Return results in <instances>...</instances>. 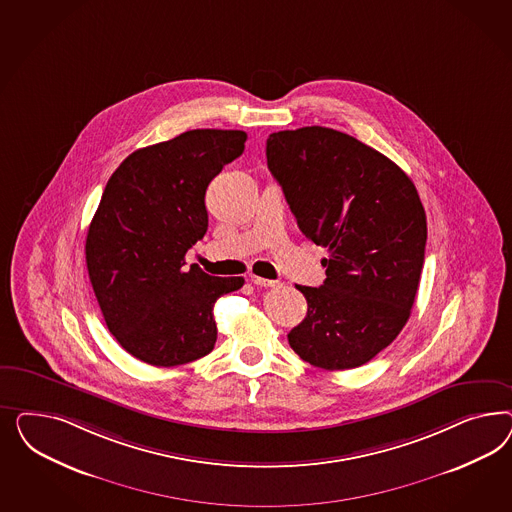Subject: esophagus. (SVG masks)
Wrapping results in <instances>:
<instances>
[{"instance_id":"esophagus-1","label":"esophagus","mask_w":512,"mask_h":512,"mask_svg":"<svg viewBox=\"0 0 512 512\" xmlns=\"http://www.w3.org/2000/svg\"><path fill=\"white\" fill-rule=\"evenodd\" d=\"M251 281H253L257 287H276V285H278V281H274V279H264L259 278V276H251Z\"/></svg>"}]
</instances>
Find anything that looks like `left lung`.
I'll use <instances>...</instances> for the list:
<instances>
[{
  "label": "left lung",
  "instance_id": "8db88e82",
  "mask_svg": "<svg viewBox=\"0 0 512 512\" xmlns=\"http://www.w3.org/2000/svg\"><path fill=\"white\" fill-rule=\"evenodd\" d=\"M266 161L300 231L328 249L323 285H296L308 315L289 345L315 368L362 366L396 340L419 291L428 229L417 187L387 155L319 125L272 133Z\"/></svg>",
  "mask_w": 512,
  "mask_h": 512
}]
</instances>
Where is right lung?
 Here are the masks:
<instances>
[{
    "label": "right lung",
    "mask_w": 512,
    "mask_h": 512,
    "mask_svg": "<svg viewBox=\"0 0 512 512\" xmlns=\"http://www.w3.org/2000/svg\"><path fill=\"white\" fill-rule=\"evenodd\" d=\"M246 139L234 129L186 131L127 155L107 182L86 236L88 274L110 334L146 364L208 355L217 298L244 285L197 264L184 270V257L208 229L206 187Z\"/></svg>",
    "instance_id": "obj_1"
}]
</instances>
